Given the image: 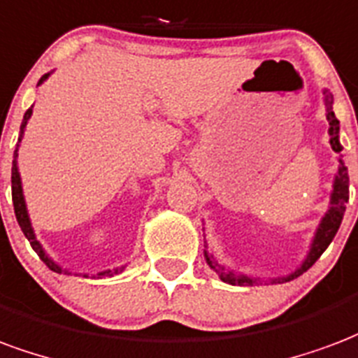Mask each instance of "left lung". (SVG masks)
<instances>
[{"label":"left lung","mask_w":358,"mask_h":358,"mask_svg":"<svg viewBox=\"0 0 358 358\" xmlns=\"http://www.w3.org/2000/svg\"><path fill=\"white\" fill-rule=\"evenodd\" d=\"M324 94V110H327V119H328V134H330V145L336 153H340L343 148L340 144V121L336 119L334 110H332V104H334V98L328 92V89L322 91ZM343 155L338 157V171L334 174V184H332V193H330V206L324 213V216L320 218L319 226L315 229V237L311 239V245H309V250H307V256L303 258V262L300 264V267H296L292 273H288L287 277H277V279H271V282H288V280L300 277L301 273H306L309 267L313 266L315 262L319 260L320 254L324 252L328 248V245L332 243V239L336 237V233L340 229L341 220H343V213H345V203L349 201V174L348 166L343 163ZM205 260L206 264L210 266V269H214L218 277L227 285H235V287H252L256 282H260V277H250V275L237 273L233 269H227L226 266H222L216 258H214L213 252H208L205 248Z\"/></svg>","instance_id":"left-lung-1"}]
</instances>
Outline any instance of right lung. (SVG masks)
Returning <instances> with one entry per match:
<instances>
[{
  "instance_id": "1",
  "label": "right lung",
  "mask_w": 358,
  "mask_h": 358,
  "mask_svg": "<svg viewBox=\"0 0 358 358\" xmlns=\"http://www.w3.org/2000/svg\"><path fill=\"white\" fill-rule=\"evenodd\" d=\"M52 71L49 73H45L43 78L39 79V83L41 85L45 79L51 76ZM34 108V106H31ZM31 108L26 110L24 113V119H22V125H20V134H18V142H17V150H15V155H13V171H10V189H13V206H15V216H17V222L22 233L26 235V239L30 241L31 248L38 252V256L41 260L45 262V266L52 269L55 273H70L68 269L64 267H60L57 262L52 260L49 254L45 252V248L41 246L38 239H36V233H34V227H31V220H30V214H28V208H26V199H24V192H22V180H20V172H18V145L22 142V136H24V131H26V125H28V121L31 117ZM127 266H121V267H113V269H106V271H100V273L92 275V277H98V279H102V277H113V275L121 273ZM83 277H87V273H83Z\"/></svg>"
}]
</instances>
